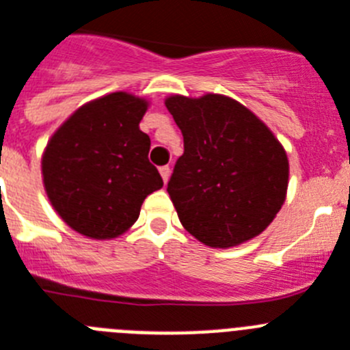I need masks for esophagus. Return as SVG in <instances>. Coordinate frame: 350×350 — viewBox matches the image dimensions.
Wrapping results in <instances>:
<instances>
[{
	"label": "esophagus",
	"instance_id": "obj_1",
	"mask_svg": "<svg viewBox=\"0 0 350 350\" xmlns=\"http://www.w3.org/2000/svg\"><path fill=\"white\" fill-rule=\"evenodd\" d=\"M160 176H162L163 183H167L169 176H171V167H169V165H163V167H160Z\"/></svg>",
	"mask_w": 350,
	"mask_h": 350
}]
</instances>
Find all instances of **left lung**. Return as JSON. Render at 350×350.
<instances>
[{
    "label": "left lung",
    "mask_w": 350,
    "mask_h": 350,
    "mask_svg": "<svg viewBox=\"0 0 350 350\" xmlns=\"http://www.w3.org/2000/svg\"><path fill=\"white\" fill-rule=\"evenodd\" d=\"M165 106L185 143L167 185L185 230L211 247L260 235L286 200L289 163L282 144L226 96H171Z\"/></svg>",
    "instance_id": "8db88e82"
}]
</instances>
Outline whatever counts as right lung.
Returning <instances> with one entry per match:
<instances>
[{"mask_svg":"<svg viewBox=\"0 0 350 350\" xmlns=\"http://www.w3.org/2000/svg\"><path fill=\"white\" fill-rule=\"evenodd\" d=\"M148 103L113 92L78 108L50 137L42 159L50 204L78 234L118 237L139 218L143 200L163 187L139 129Z\"/></svg>","mask_w":350,"mask_h":350,"instance_id":"1","label":"right lung"}]
</instances>
